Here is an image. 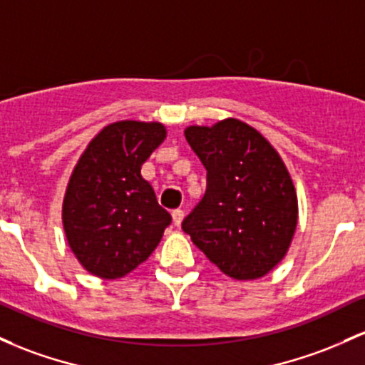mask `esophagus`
Instances as JSON below:
<instances>
[{
	"mask_svg": "<svg viewBox=\"0 0 365 365\" xmlns=\"http://www.w3.org/2000/svg\"><path fill=\"white\" fill-rule=\"evenodd\" d=\"M171 216H173L175 225L180 227V225H182V220H183V216H185V213H183L182 210H173V211H171Z\"/></svg>",
	"mask_w": 365,
	"mask_h": 365,
	"instance_id": "1",
	"label": "esophagus"
}]
</instances>
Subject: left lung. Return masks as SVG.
Masks as SVG:
<instances>
[{
    "mask_svg": "<svg viewBox=\"0 0 365 365\" xmlns=\"http://www.w3.org/2000/svg\"><path fill=\"white\" fill-rule=\"evenodd\" d=\"M185 138L207 175L183 232L228 277H263L286 256L298 223L286 164L259 131L239 119L189 126Z\"/></svg>",
    "mask_w": 365,
    "mask_h": 365,
    "instance_id": "1",
    "label": "left lung"
}]
</instances>
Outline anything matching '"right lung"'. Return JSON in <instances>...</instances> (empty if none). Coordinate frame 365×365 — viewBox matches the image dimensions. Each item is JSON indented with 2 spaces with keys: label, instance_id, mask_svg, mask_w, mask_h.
I'll list each match as a JSON object with an SVG mask.
<instances>
[{
  "label": "right lung",
  "instance_id": "1",
  "mask_svg": "<svg viewBox=\"0 0 365 365\" xmlns=\"http://www.w3.org/2000/svg\"><path fill=\"white\" fill-rule=\"evenodd\" d=\"M164 138L161 123H112L76 164L62 222L72 253L90 274L124 277L149 258L171 223L140 173Z\"/></svg>",
  "mask_w": 365,
  "mask_h": 365
}]
</instances>
